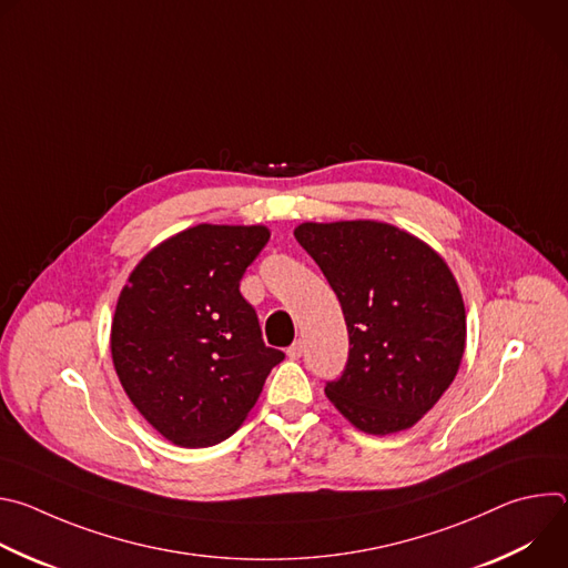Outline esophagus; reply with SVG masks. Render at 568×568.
<instances>
[{
	"mask_svg": "<svg viewBox=\"0 0 568 568\" xmlns=\"http://www.w3.org/2000/svg\"><path fill=\"white\" fill-rule=\"evenodd\" d=\"M301 353H303V342H301V339L294 342V344L287 348V357H290V359H298Z\"/></svg>",
	"mask_w": 568,
	"mask_h": 568,
	"instance_id": "esophagus-1",
	"label": "esophagus"
}]
</instances>
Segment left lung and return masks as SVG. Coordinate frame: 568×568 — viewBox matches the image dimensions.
<instances>
[{
    "label": "left lung",
    "instance_id": "left-lung-1",
    "mask_svg": "<svg viewBox=\"0 0 568 568\" xmlns=\"http://www.w3.org/2000/svg\"><path fill=\"white\" fill-rule=\"evenodd\" d=\"M298 245L335 290L348 364L326 395L359 432L412 429L454 382L465 353L458 283L427 242L377 220L303 222Z\"/></svg>",
    "mask_w": 568,
    "mask_h": 568
}]
</instances>
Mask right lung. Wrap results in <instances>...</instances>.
<instances>
[{"instance_id": "1", "label": "right lung", "mask_w": 568, "mask_h": 568, "mask_svg": "<svg viewBox=\"0 0 568 568\" xmlns=\"http://www.w3.org/2000/svg\"><path fill=\"white\" fill-rule=\"evenodd\" d=\"M270 240L263 224H197L150 250L123 285L110 333L136 412L180 447L226 440L283 353L267 348L240 278Z\"/></svg>"}]
</instances>
